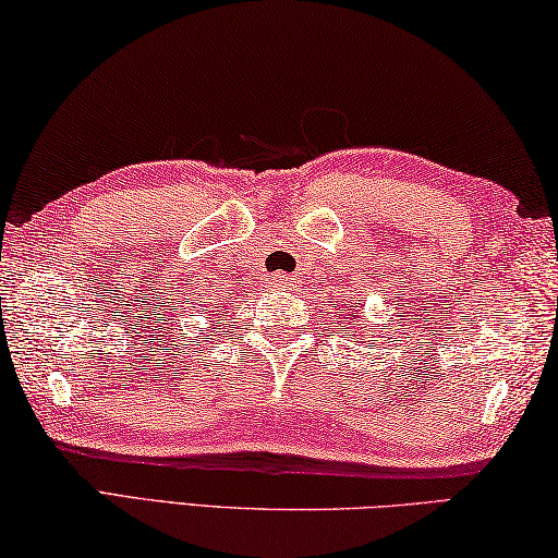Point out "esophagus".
Returning a JSON list of instances; mask_svg holds the SVG:
<instances>
[{
  "instance_id": "1",
  "label": "esophagus",
  "mask_w": 558,
  "mask_h": 558,
  "mask_svg": "<svg viewBox=\"0 0 558 558\" xmlns=\"http://www.w3.org/2000/svg\"><path fill=\"white\" fill-rule=\"evenodd\" d=\"M295 282H298V278L286 276V272H276V276L270 278L272 288H288V286H295Z\"/></svg>"
}]
</instances>
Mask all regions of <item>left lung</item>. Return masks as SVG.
<instances>
[{
	"instance_id": "8db88e82",
	"label": "left lung",
	"mask_w": 558,
	"mask_h": 558,
	"mask_svg": "<svg viewBox=\"0 0 558 558\" xmlns=\"http://www.w3.org/2000/svg\"><path fill=\"white\" fill-rule=\"evenodd\" d=\"M359 317H361V312H359V310H353V312H351V314H347V317H343V319L353 324V322H359ZM349 337H356V339H361V333L356 331V333H349ZM363 337H368V333H363ZM356 343H359V341H356ZM363 343H366V341H363Z\"/></svg>"
}]
</instances>
